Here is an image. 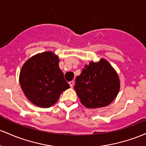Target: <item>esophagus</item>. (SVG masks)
I'll return each mask as SVG.
<instances>
[{
  "mask_svg": "<svg viewBox=\"0 0 146 146\" xmlns=\"http://www.w3.org/2000/svg\"><path fill=\"white\" fill-rule=\"evenodd\" d=\"M74 82L73 81H70V83H69V84H70V87H73V86H74Z\"/></svg>",
  "mask_w": 146,
  "mask_h": 146,
  "instance_id": "1",
  "label": "esophagus"
}]
</instances>
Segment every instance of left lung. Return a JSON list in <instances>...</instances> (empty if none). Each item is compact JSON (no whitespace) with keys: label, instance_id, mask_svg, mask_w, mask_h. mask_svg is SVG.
<instances>
[{"label":"left lung","instance_id":"1","mask_svg":"<svg viewBox=\"0 0 146 146\" xmlns=\"http://www.w3.org/2000/svg\"><path fill=\"white\" fill-rule=\"evenodd\" d=\"M74 89L82 105L87 108L108 106L120 90L119 75L105 58L90 62L76 78Z\"/></svg>","mask_w":146,"mask_h":146}]
</instances>
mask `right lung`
Masks as SVG:
<instances>
[{
  "instance_id": "obj_1",
  "label": "right lung",
  "mask_w": 146,
  "mask_h": 146,
  "mask_svg": "<svg viewBox=\"0 0 146 146\" xmlns=\"http://www.w3.org/2000/svg\"><path fill=\"white\" fill-rule=\"evenodd\" d=\"M59 61L54 53L44 52L29 58L21 68V89L27 99L38 107H51L61 93L70 88L58 66Z\"/></svg>"
}]
</instances>
